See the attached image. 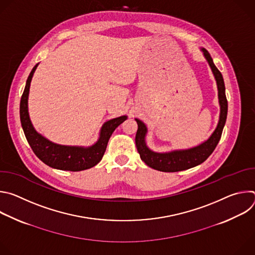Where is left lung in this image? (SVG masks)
Here are the masks:
<instances>
[{"instance_id":"8db88e82","label":"left lung","mask_w":255,"mask_h":255,"mask_svg":"<svg viewBox=\"0 0 255 255\" xmlns=\"http://www.w3.org/2000/svg\"><path fill=\"white\" fill-rule=\"evenodd\" d=\"M206 60L208 61L214 78L216 80L218 89V99H219L220 115L217 127L211 136L203 143L197 145L195 147L188 149H176L168 152H155L152 151L146 144L145 138L147 135V127L141 120L135 119L138 125V129L135 136V143L140 154V158L151 168L164 172H175L189 169L203 163L214 151L218 142L220 141L223 128L226 123L228 103L225 95V85L222 74L216 67L210 53L205 49L201 48Z\"/></svg>"}]
</instances>
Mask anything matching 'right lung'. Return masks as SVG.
Here are the masks:
<instances>
[{
  "label": "right lung",
  "mask_w": 255,
  "mask_h": 255,
  "mask_svg": "<svg viewBox=\"0 0 255 255\" xmlns=\"http://www.w3.org/2000/svg\"><path fill=\"white\" fill-rule=\"evenodd\" d=\"M37 66L38 63L30 72L20 102L21 125L33 152L48 166L60 170L80 171L95 166L103 158L112 133L127 119V116H121L105 122L101 128L98 141L92 146H69L51 142L35 130L28 112L30 84Z\"/></svg>",
  "instance_id": "add662e5"
}]
</instances>
